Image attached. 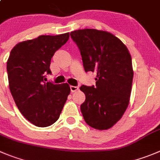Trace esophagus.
Returning <instances> with one entry per match:
<instances>
[{"label": "esophagus", "instance_id": "34e87169", "mask_svg": "<svg viewBox=\"0 0 160 160\" xmlns=\"http://www.w3.org/2000/svg\"><path fill=\"white\" fill-rule=\"evenodd\" d=\"M70 88H71V92H76V91L78 90V86H70Z\"/></svg>", "mask_w": 160, "mask_h": 160}]
</instances>
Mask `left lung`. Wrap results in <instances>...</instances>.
Listing matches in <instances>:
<instances>
[{
  "label": "left lung",
  "mask_w": 160,
  "mask_h": 160,
  "mask_svg": "<svg viewBox=\"0 0 160 160\" xmlns=\"http://www.w3.org/2000/svg\"><path fill=\"white\" fill-rule=\"evenodd\" d=\"M80 50L85 71L97 73L96 86H82L86 95L81 112L89 127L111 128L128 107L133 71L128 48L112 33L95 29L71 32Z\"/></svg>",
  "instance_id": "1"
}]
</instances>
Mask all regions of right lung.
Wrapping results in <instances>:
<instances>
[{
	"label": "right lung",
	"instance_id": "right-lung-1",
	"mask_svg": "<svg viewBox=\"0 0 160 160\" xmlns=\"http://www.w3.org/2000/svg\"><path fill=\"white\" fill-rule=\"evenodd\" d=\"M69 39V33L41 35L18 43L7 61L9 89L22 115L38 127L58 120L71 92L68 83L46 82L51 59Z\"/></svg>",
	"mask_w": 160,
	"mask_h": 160
}]
</instances>
